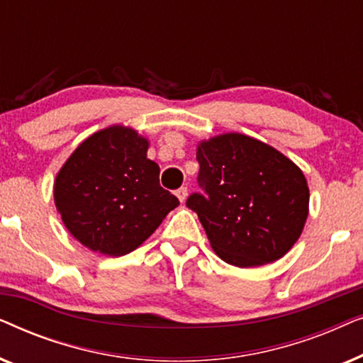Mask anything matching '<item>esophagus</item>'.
Here are the masks:
<instances>
[{
	"label": "esophagus",
	"mask_w": 363,
	"mask_h": 363,
	"mask_svg": "<svg viewBox=\"0 0 363 363\" xmlns=\"http://www.w3.org/2000/svg\"><path fill=\"white\" fill-rule=\"evenodd\" d=\"M175 195H177V198L178 200H180L182 203L186 200V195H188V188L186 186H182V188H178V190L175 191Z\"/></svg>",
	"instance_id": "1"
}]
</instances>
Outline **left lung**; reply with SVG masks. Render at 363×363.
<instances>
[{
    "label": "left lung",
    "instance_id": "8db88e82",
    "mask_svg": "<svg viewBox=\"0 0 363 363\" xmlns=\"http://www.w3.org/2000/svg\"><path fill=\"white\" fill-rule=\"evenodd\" d=\"M198 185L186 206L228 264L277 261L299 240L309 215L304 173L276 148L242 133H223L196 148Z\"/></svg>",
    "mask_w": 363,
    "mask_h": 363
}]
</instances>
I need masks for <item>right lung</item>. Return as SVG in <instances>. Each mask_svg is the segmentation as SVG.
<instances>
[{
	"label": "right lung",
	"mask_w": 363,
	"mask_h": 363,
	"mask_svg": "<svg viewBox=\"0 0 363 363\" xmlns=\"http://www.w3.org/2000/svg\"><path fill=\"white\" fill-rule=\"evenodd\" d=\"M148 140L112 125L92 133L67 158L54 201L69 233L107 256L132 252L180 205L160 186V167L147 158Z\"/></svg>",
	"instance_id": "1"
}]
</instances>
